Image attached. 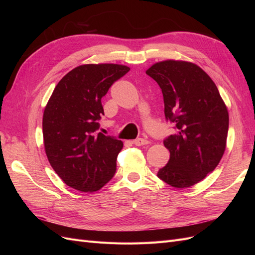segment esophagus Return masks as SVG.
Returning <instances> with one entry per match:
<instances>
[{
  "label": "esophagus",
  "instance_id": "1",
  "mask_svg": "<svg viewBox=\"0 0 255 255\" xmlns=\"http://www.w3.org/2000/svg\"><path fill=\"white\" fill-rule=\"evenodd\" d=\"M133 143H134L135 145L140 146V145L148 144V143H149V141L146 140V139H143V138H137V139H135V140L133 141Z\"/></svg>",
  "mask_w": 255,
  "mask_h": 255
}]
</instances>
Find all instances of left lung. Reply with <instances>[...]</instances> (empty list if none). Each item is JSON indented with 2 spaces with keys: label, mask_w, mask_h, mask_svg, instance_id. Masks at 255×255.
<instances>
[{
  "label": "left lung",
  "mask_w": 255,
  "mask_h": 255,
  "mask_svg": "<svg viewBox=\"0 0 255 255\" xmlns=\"http://www.w3.org/2000/svg\"><path fill=\"white\" fill-rule=\"evenodd\" d=\"M145 73L159 85L166 120L175 128L164 140L170 159L157 176L172 187H190L213 172L225 153L227 106L213 80L195 64L165 60Z\"/></svg>",
  "instance_id": "obj_1"
}]
</instances>
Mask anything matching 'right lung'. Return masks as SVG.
I'll list each match as a JSON object with an SVG mask.
<instances>
[{"mask_svg": "<svg viewBox=\"0 0 255 255\" xmlns=\"http://www.w3.org/2000/svg\"><path fill=\"white\" fill-rule=\"evenodd\" d=\"M129 71L116 64L82 65L59 81L42 119L44 149L52 168L68 186L97 191L112 180L123 142L98 132L101 99Z\"/></svg>", "mask_w": 255, "mask_h": 255, "instance_id": "add662e5", "label": "right lung"}]
</instances>
